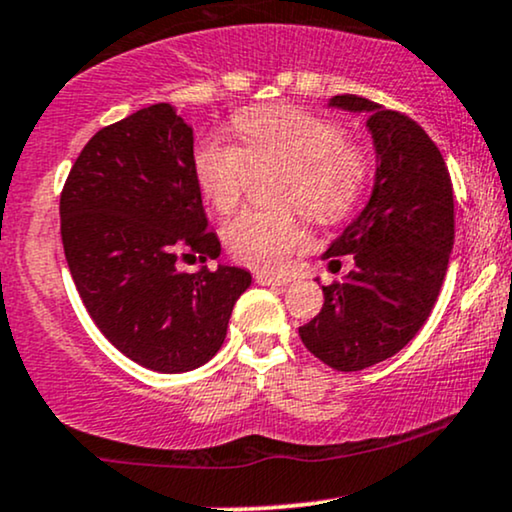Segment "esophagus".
<instances>
[{
  "instance_id": "esophagus-1",
  "label": "esophagus",
  "mask_w": 512,
  "mask_h": 512,
  "mask_svg": "<svg viewBox=\"0 0 512 512\" xmlns=\"http://www.w3.org/2000/svg\"><path fill=\"white\" fill-rule=\"evenodd\" d=\"M255 281L260 283V286H286V283L291 281V276H288V274L257 272V274H255Z\"/></svg>"
}]
</instances>
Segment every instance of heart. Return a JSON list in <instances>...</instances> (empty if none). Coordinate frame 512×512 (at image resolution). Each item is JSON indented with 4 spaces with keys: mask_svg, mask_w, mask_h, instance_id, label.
<instances>
[{
    "mask_svg": "<svg viewBox=\"0 0 512 512\" xmlns=\"http://www.w3.org/2000/svg\"><path fill=\"white\" fill-rule=\"evenodd\" d=\"M240 145L202 138L193 150L197 188L217 212L238 205L252 174L283 169L279 202L305 209L317 224H336L353 212L369 181L362 147L346 143L336 121L293 107H262L238 114ZM305 217L295 209H245L224 226V245L238 262L281 269L305 243Z\"/></svg>",
    "mask_w": 512,
    "mask_h": 512,
    "instance_id": "b5f03b06",
    "label": "heart"
}]
</instances>
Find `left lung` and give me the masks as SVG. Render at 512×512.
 Here are the masks:
<instances>
[{"mask_svg":"<svg viewBox=\"0 0 512 512\" xmlns=\"http://www.w3.org/2000/svg\"><path fill=\"white\" fill-rule=\"evenodd\" d=\"M329 107L367 114L379 164L367 207L324 252L334 262L353 255L355 269L322 286V310L298 334L324 365L360 372L408 346L439 298L453 250V183L410 116L357 95L331 97Z\"/></svg>","mask_w":512,"mask_h":512,"instance_id":"1","label":"left lung"}]
</instances>
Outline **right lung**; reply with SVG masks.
Segmentation results:
<instances>
[{
    "label": "right lung",
    "mask_w": 512,
    "mask_h": 512,
    "mask_svg": "<svg viewBox=\"0 0 512 512\" xmlns=\"http://www.w3.org/2000/svg\"><path fill=\"white\" fill-rule=\"evenodd\" d=\"M61 243L85 310L114 348L164 374L217 355L250 272H181L217 260L193 174V128L152 104L102 128L71 166L59 200Z\"/></svg>",
    "instance_id": "right-lung-1"
}]
</instances>
